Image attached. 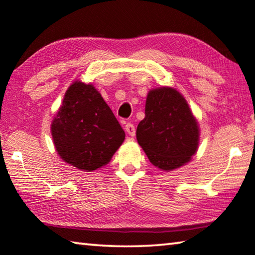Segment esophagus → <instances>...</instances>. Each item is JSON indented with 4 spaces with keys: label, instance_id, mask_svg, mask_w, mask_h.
Masks as SVG:
<instances>
[{
    "label": "esophagus",
    "instance_id": "obj_1",
    "mask_svg": "<svg viewBox=\"0 0 255 255\" xmlns=\"http://www.w3.org/2000/svg\"><path fill=\"white\" fill-rule=\"evenodd\" d=\"M125 130H126V132L127 134L129 135V136H135V132H136V130H135V126L132 124H130V123H128L126 126H125Z\"/></svg>",
    "mask_w": 255,
    "mask_h": 255
}]
</instances>
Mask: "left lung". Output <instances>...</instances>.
I'll list each match as a JSON object with an SVG mask.
<instances>
[{
    "instance_id": "obj_1",
    "label": "left lung",
    "mask_w": 255,
    "mask_h": 255,
    "mask_svg": "<svg viewBox=\"0 0 255 255\" xmlns=\"http://www.w3.org/2000/svg\"><path fill=\"white\" fill-rule=\"evenodd\" d=\"M136 138L149 162L172 171L188 163L197 152L199 123L176 88H153L147 93L145 118L137 126Z\"/></svg>"
}]
</instances>
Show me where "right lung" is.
Returning a JSON list of instances; mask_svg holds the SVG:
<instances>
[{"instance_id":"add662e5","label":"right lung","mask_w":255,"mask_h":255,"mask_svg":"<svg viewBox=\"0 0 255 255\" xmlns=\"http://www.w3.org/2000/svg\"><path fill=\"white\" fill-rule=\"evenodd\" d=\"M51 134L64 162L88 172L110 162L126 136L94 85L79 80L68 87Z\"/></svg>"}]
</instances>
